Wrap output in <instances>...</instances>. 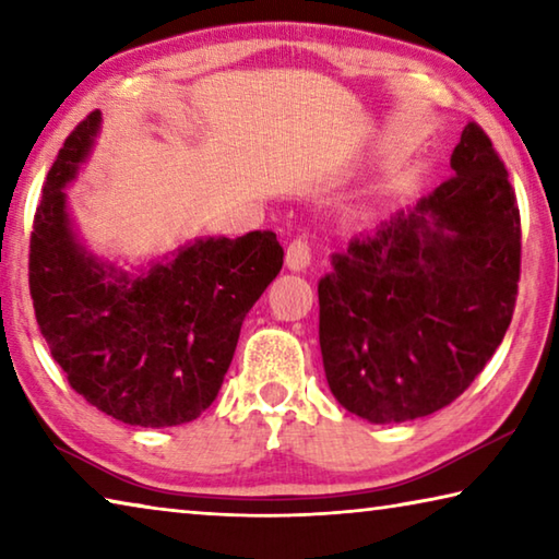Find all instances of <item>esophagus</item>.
<instances>
[{
  "mask_svg": "<svg viewBox=\"0 0 559 559\" xmlns=\"http://www.w3.org/2000/svg\"><path fill=\"white\" fill-rule=\"evenodd\" d=\"M310 259H313V251H310V243L306 239H293L286 249V266L290 271H306L310 266Z\"/></svg>",
  "mask_w": 559,
  "mask_h": 559,
  "instance_id": "obj_1",
  "label": "esophagus"
}]
</instances>
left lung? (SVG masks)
<instances>
[{"instance_id":"obj_1","label":"left lung","mask_w":559,"mask_h":559,"mask_svg":"<svg viewBox=\"0 0 559 559\" xmlns=\"http://www.w3.org/2000/svg\"><path fill=\"white\" fill-rule=\"evenodd\" d=\"M453 175L396 212L318 281L320 353L335 400L372 424L443 409L503 343L520 281V210L476 122Z\"/></svg>"}]
</instances>
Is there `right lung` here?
<instances>
[{"label":"right lung","mask_w":559,"mask_h":559,"mask_svg":"<svg viewBox=\"0 0 559 559\" xmlns=\"http://www.w3.org/2000/svg\"><path fill=\"white\" fill-rule=\"evenodd\" d=\"M100 130L93 110L46 175L29 243V290L51 357L83 400L130 427H177L222 390L241 323L283 266L273 231L197 239L147 273L81 246L63 187Z\"/></svg>","instance_id":"right-lung-1"}]
</instances>
